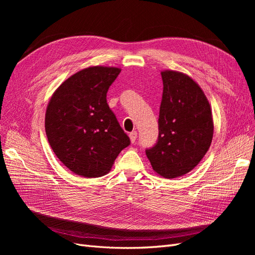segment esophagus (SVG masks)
Returning <instances> with one entry per match:
<instances>
[{
    "mask_svg": "<svg viewBox=\"0 0 255 255\" xmlns=\"http://www.w3.org/2000/svg\"><path fill=\"white\" fill-rule=\"evenodd\" d=\"M128 137H129V140H130V142H135V140H136V138H137V132L136 130H133L132 133H129V135H128Z\"/></svg>",
    "mask_w": 255,
    "mask_h": 255,
    "instance_id": "34e87169",
    "label": "esophagus"
}]
</instances>
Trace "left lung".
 Masks as SVG:
<instances>
[{"instance_id":"obj_1","label":"left lung","mask_w":255,"mask_h":255,"mask_svg":"<svg viewBox=\"0 0 255 255\" xmlns=\"http://www.w3.org/2000/svg\"><path fill=\"white\" fill-rule=\"evenodd\" d=\"M163 99L158 118V140L145 150L153 170L166 179L190 172L213 140L211 105L201 87L187 74L164 70Z\"/></svg>"}]
</instances>
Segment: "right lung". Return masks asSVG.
<instances>
[{
    "label": "right lung",
    "instance_id": "add662e5",
    "mask_svg": "<svg viewBox=\"0 0 255 255\" xmlns=\"http://www.w3.org/2000/svg\"><path fill=\"white\" fill-rule=\"evenodd\" d=\"M120 68L92 66L74 73L54 91L45 112L49 143L69 170L84 177L105 175L129 144L106 101Z\"/></svg>",
    "mask_w": 255,
    "mask_h": 255
}]
</instances>
